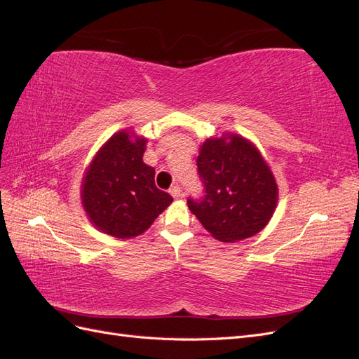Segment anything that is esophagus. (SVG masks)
<instances>
[{
	"label": "esophagus",
	"mask_w": 359,
	"mask_h": 359,
	"mask_svg": "<svg viewBox=\"0 0 359 359\" xmlns=\"http://www.w3.org/2000/svg\"><path fill=\"white\" fill-rule=\"evenodd\" d=\"M169 193H170L172 196L175 198V199H180V198L182 196V190H181V187H180V186H172V187H170V190H169Z\"/></svg>",
	"instance_id": "1"
}]
</instances>
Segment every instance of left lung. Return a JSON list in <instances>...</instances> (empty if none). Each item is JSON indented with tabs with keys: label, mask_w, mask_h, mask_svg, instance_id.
Instances as JSON below:
<instances>
[{
	"label": "left lung",
	"mask_w": 359,
	"mask_h": 359,
	"mask_svg": "<svg viewBox=\"0 0 359 359\" xmlns=\"http://www.w3.org/2000/svg\"><path fill=\"white\" fill-rule=\"evenodd\" d=\"M203 198L190 211L215 240L236 243L260 232L277 205L278 189L257 148L238 135L206 139L198 157Z\"/></svg>",
	"instance_id": "left-lung-1"
}]
</instances>
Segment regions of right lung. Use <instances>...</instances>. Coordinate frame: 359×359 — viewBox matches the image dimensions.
Returning <instances> with one entry per match:
<instances>
[{
  "label": "right lung",
  "mask_w": 359,
  "mask_h": 359,
  "mask_svg": "<svg viewBox=\"0 0 359 359\" xmlns=\"http://www.w3.org/2000/svg\"><path fill=\"white\" fill-rule=\"evenodd\" d=\"M145 144L144 137L118 132L85 172L83 210L97 229L107 235L123 240L140 235L173 201L156 187V170L142 160Z\"/></svg>",
  "instance_id": "add662e5"
}]
</instances>
